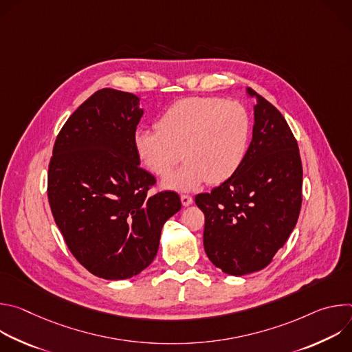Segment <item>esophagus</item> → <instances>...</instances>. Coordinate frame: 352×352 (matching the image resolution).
<instances>
[{
  "mask_svg": "<svg viewBox=\"0 0 352 352\" xmlns=\"http://www.w3.org/2000/svg\"><path fill=\"white\" fill-rule=\"evenodd\" d=\"M181 202L184 206H190L193 204V199L189 195H181Z\"/></svg>",
  "mask_w": 352,
  "mask_h": 352,
  "instance_id": "esophagus-1",
  "label": "esophagus"
}]
</instances>
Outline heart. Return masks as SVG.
<instances>
[{
	"mask_svg": "<svg viewBox=\"0 0 352 352\" xmlns=\"http://www.w3.org/2000/svg\"><path fill=\"white\" fill-rule=\"evenodd\" d=\"M156 131L135 133L136 156L159 177L182 157L184 164L163 179V188L189 192L205 182L223 184L236 174L248 153L252 120L234 100L185 97L159 117Z\"/></svg>",
	"mask_w": 352,
	"mask_h": 352,
	"instance_id": "heart-1",
	"label": "heart"
}]
</instances>
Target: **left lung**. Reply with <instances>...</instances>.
Wrapping results in <instances>:
<instances>
[{"label": "left lung", "mask_w": 352, "mask_h": 352, "mask_svg": "<svg viewBox=\"0 0 352 352\" xmlns=\"http://www.w3.org/2000/svg\"><path fill=\"white\" fill-rule=\"evenodd\" d=\"M255 100L254 132L234 177L196 195L205 213L204 245L210 262L231 276L266 267L292 232L302 204V164L296 140L266 98Z\"/></svg>", "instance_id": "1"}]
</instances>
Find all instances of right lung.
Returning <instances> with one entry per match:
<instances>
[{
	"label": "right lung",
	"mask_w": 352,
	"mask_h": 352,
	"mask_svg": "<svg viewBox=\"0 0 352 352\" xmlns=\"http://www.w3.org/2000/svg\"><path fill=\"white\" fill-rule=\"evenodd\" d=\"M140 98L97 90L68 118L48 166V202L69 250L91 274L125 280L157 255L164 223L181 209L175 192H147L155 177L133 147Z\"/></svg>",
	"instance_id": "1"
}]
</instances>
